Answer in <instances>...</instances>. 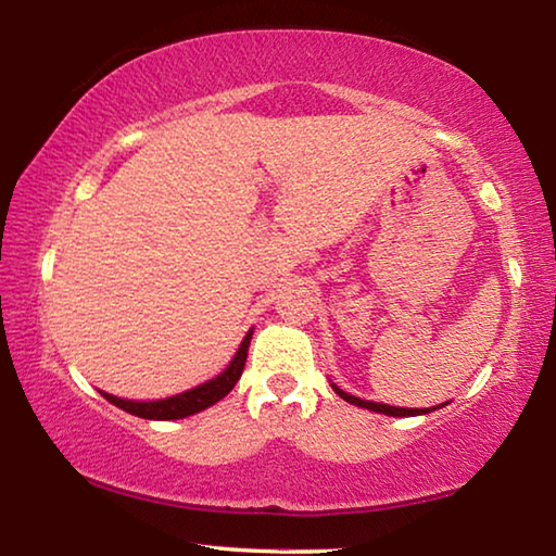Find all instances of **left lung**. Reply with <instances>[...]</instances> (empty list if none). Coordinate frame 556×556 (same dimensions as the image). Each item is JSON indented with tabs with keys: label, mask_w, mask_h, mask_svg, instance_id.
<instances>
[{
	"label": "left lung",
	"mask_w": 556,
	"mask_h": 556,
	"mask_svg": "<svg viewBox=\"0 0 556 556\" xmlns=\"http://www.w3.org/2000/svg\"><path fill=\"white\" fill-rule=\"evenodd\" d=\"M338 394H341V397L345 400V402H351V404H357V407H363V409H372V412H378V414H388V417H414V414H427L429 409H404V407H390V404H380V402H365V400H361V397H353V394H348V392H343V390H338V388H333Z\"/></svg>",
	"instance_id": "8db88e82"
}]
</instances>
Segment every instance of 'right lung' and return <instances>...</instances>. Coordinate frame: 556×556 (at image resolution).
Wrapping results in <instances>:
<instances>
[{
  "label": "right lung",
  "mask_w": 556,
  "mask_h": 556,
  "mask_svg": "<svg viewBox=\"0 0 556 556\" xmlns=\"http://www.w3.org/2000/svg\"><path fill=\"white\" fill-rule=\"evenodd\" d=\"M250 338H252V331L242 338L238 353H235L228 368H225L218 375V378L203 382V384H199V388L181 392V394H174V397H166V400H156V402L119 400V397H115V394H108V392H102V397L115 404V407L135 414V417H142V419L166 421V419L188 417V414H195V412H201L205 407H211V404L223 400L225 394H228L235 388V382H238L240 375H242L244 361H248Z\"/></svg>",
  "instance_id": "1"
}]
</instances>
